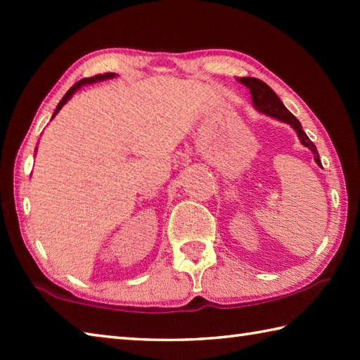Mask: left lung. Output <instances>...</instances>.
Here are the masks:
<instances>
[{
  "label": "left lung",
  "instance_id": "left-lung-1",
  "mask_svg": "<svg viewBox=\"0 0 360 360\" xmlns=\"http://www.w3.org/2000/svg\"><path fill=\"white\" fill-rule=\"evenodd\" d=\"M238 81L241 84H245L246 87L251 90L254 108L262 114H266V115H270V117H275L278 120L285 122V124H289L292 129L297 131L300 143L304 146V148H308L313 152L316 163L321 165L319 154H318V149H316L314 143L307 136V133H304L302 129L300 122H298L297 117H294V114H292L289 109L283 105V101L279 100V96L273 92V90L268 87L264 81H260V79H257V77H240Z\"/></svg>",
  "mask_w": 360,
  "mask_h": 360
}]
</instances>
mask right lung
<instances>
[{"mask_svg":"<svg viewBox=\"0 0 360 360\" xmlns=\"http://www.w3.org/2000/svg\"><path fill=\"white\" fill-rule=\"evenodd\" d=\"M112 77H115V72H105V75H96V76H92V77H84V79H81V81H77L75 85H72V87L68 90V92L65 94V96L62 100H60V103H58V106H57V109H56V112H53V115H57V112L60 111V109L63 108V105L66 101H68L71 96H72V94L76 92V90H79L82 87V85H87V84H95V82H100V81H106V79H112ZM52 115V117H53Z\"/></svg>","mask_w":360,"mask_h":360,"instance_id":"1","label":"right lung"}]
</instances>
